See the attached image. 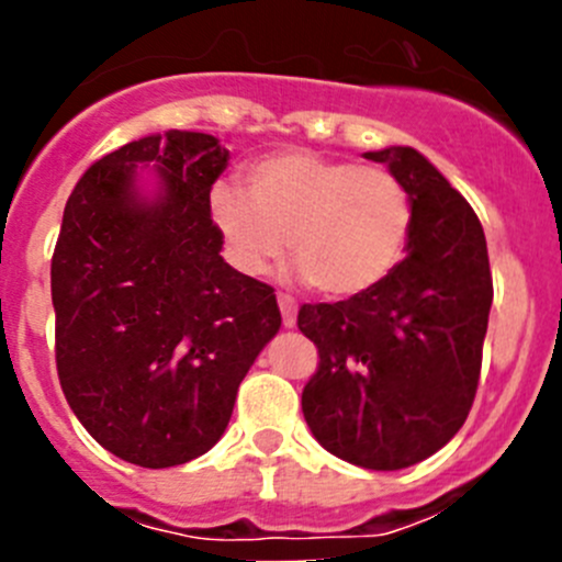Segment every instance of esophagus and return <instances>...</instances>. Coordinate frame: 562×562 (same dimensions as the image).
Masks as SVG:
<instances>
[{"label": "esophagus", "instance_id": "obj_1", "mask_svg": "<svg viewBox=\"0 0 562 562\" xmlns=\"http://www.w3.org/2000/svg\"><path fill=\"white\" fill-rule=\"evenodd\" d=\"M277 304H280V313H282V326L285 328H293L296 326V302H293V296H288V293H280L277 296Z\"/></svg>", "mask_w": 562, "mask_h": 562}]
</instances>
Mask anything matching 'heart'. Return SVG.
<instances>
[{
	"instance_id": "obj_1",
	"label": "heart",
	"mask_w": 562,
	"mask_h": 562,
	"mask_svg": "<svg viewBox=\"0 0 562 562\" xmlns=\"http://www.w3.org/2000/svg\"><path fill=\"white\" fill-rule=\"evenodd\" d=\"M209 212L241 274H266L288 245L302 280L334 299L381 285L413 231V195L400 176L313 151L263 157L247 168V192L214 187Z\"/></svg>"
}]
</instances>
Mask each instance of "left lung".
<instances>
[{"label": "left lung", "instance_id": "left-lung-1", "mask_svg": "<svg viewBox=\"0 0 562 562\" xmlns=\"http://www.w3.org/2000/svg\"><path fill=\"white\" fill-rule=\"evenodd\" d=\"M364 157L411 190V241L372 291L302 304L299 331L321 359L302 411L334 457L400 470L443 449L473 407L492 271L479 217L427 157L411 146Z\"/></svg>", "mask_w": 562, "mask_h": 562}]
</instances>
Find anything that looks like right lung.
Segmentation results:
<instances>
[{
  "instance_id": "add662e5",
  "label": "right lung",
  "mask_w": 562,
  "mask_h": 562,
  "mask_svg": "<svg viewBox=\"0 0 562 562\" xmlns=\"http://www.w3.org/2000/svg\"><path fill=\"white\" fill-rule=\"evenodd\" d=\"M228 157L206 133L146 135L67 198L50 258L56 372L87 432L140 468L206 454L280 331L274 288L220 255L209 192ZM138 161L161 173L155 202L134 192Z\"/></svg>"
}]
</instances>
